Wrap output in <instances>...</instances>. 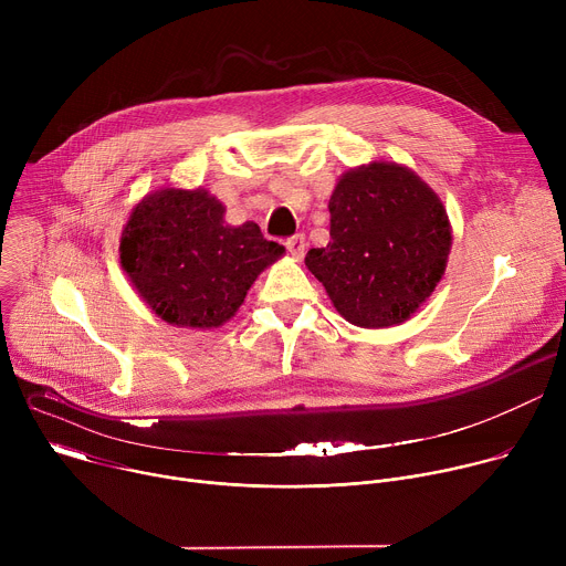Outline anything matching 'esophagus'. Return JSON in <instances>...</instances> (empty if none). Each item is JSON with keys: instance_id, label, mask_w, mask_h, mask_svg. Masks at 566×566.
<instances>
[{"instance_id": "1", "label": "esophagus", "mask_w": 566, "mask_h": 566, "mask_svg": "<svg viewBox=\"0 0 566 566\" xmlns=\"http://www.w3.org/2000/svg\"><path fill=\"white\" fill-rule=\"evenodd\" d=\"M304 234H295V237H289L286 239V251L291 253V258L295 260H302L304 258Z\"/></svg>"}]
</instances>
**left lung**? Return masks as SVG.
<instances>
[{
    "label": "left lung",
    "instance_id": "8db88e82",
    "mask_svg": "<svg viewBox=\"0 0 566 566\" xmlns=\"http://www.w3.org/2000/svg\"><path fill=\"white\" fill-rule=\"evenodd\" d=\"M332 241L306 269L356 327L406 322L441 282L452 228L437 192L406 166L374 160L345 172L329 199Z\"/></svg>",
    "mask_w": 566,
    "mask_h": 566
}]
</instances>
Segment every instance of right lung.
Returning a JSON list of instances; mask_svg holds the SVG:
<instances>
[{
	"instance_id": "1",
	"label": "right lung",
	"mask_w": 566,
	"mask_h": 566,
	"mask_svg": "<svg viewBox=\"0 0 566 566\" xmlns=\"http://www.w3.org/2000/svg\"><path fill=\"white\" fill-rule=\"evenodd\" d=\"M223 212V203L201 188H164L147 195L123 228L120 266L170 325L221 327L258 275L284 255L258 223L228 226Z\"/></svg>"
}]
</instances>
